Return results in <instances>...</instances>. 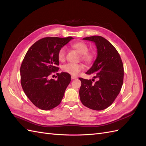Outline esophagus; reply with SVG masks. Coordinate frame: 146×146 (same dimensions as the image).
<instances>
[{
	"instance_id": "34e87169",
	"label": "esophagus",
	"mask_w": 146,
	"mask_h": 146,
	"mask_svg": "<svg viewBox=\"0 0 146 146\" xmlns=\"http://www.w3.org/2000/svg\"><path fill=\"white\" fill-rule=\"evenodd\" d=\"M71 78L72 79V80H74V79H76V78H77V77H76V76H71Z\"/></svg>"
}]
</instances>
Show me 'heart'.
Wrapping results in <instances>:
<instances>
[{
	"mask_svg": "<svg viewBox=\"0 0 146 146\" xmlns=\"http://www.w3.org/2000/svg\"><path fill=\"white\" fill-rule=\"evenodd\" d=\"M72 48L76 50L80 54L82 60L86 63H91L94 60V55L92 52H88L89 47L85 42L83 41H77L71 44ZM58 59L60 61H64L66 58V48L61 47L58 52ZM84 68V66L80 63H68L63 66V71L69 73L72 76H77Z\"/></svg>",
	"mask_w": 146,
	"mask_h": 146,
	"instance_id": "heart-1",
	"label": "heart"
}]
</instances>
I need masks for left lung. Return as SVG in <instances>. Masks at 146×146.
<instances>
[{
  "mask_svg": "<svg viewBox=\"0 0 146 146\" xmlns=\"http://www.w3.org/2000/svg\"><path fill=\"white\" fill-rule=\"evenodd\" d=\"M83 39L95 42L98 56L92 67L86 72L94 75V81L79 78L82 85L79 91L83 105L94 110H103L111 105L121 91L123 80V67L120 55L111 43L100 36Z\"/></svg>",
  "mask_w": 146,
  "mask_h": 146,
  "instance_id": "left-lung-1",
  "label": "left lung"
}]
</instances>
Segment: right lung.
Returning a JSON list of instances; mask_svg holds the SVG:
<instances>
[{"instance_id":"1","label":"right lung","mask_w":146,"mask_h":146,"mask_svg":"<svg viewBox=\"0 0 146 146\" xmlns=\"http://www.w3.org/2000/svg\"><path fill=\"white\" fill-rule=\"evenodd\" d=\"M72 37H46L30 47L20 68L21 83L26 96L36 107L49 110L62 100L71 77L67 72L58 74V79H48L59 68L58 52Z\"/></svg>"}]
</instances>
